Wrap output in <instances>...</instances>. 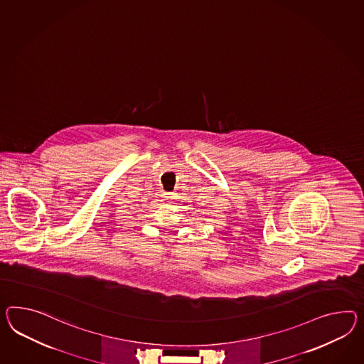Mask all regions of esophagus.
<instances>
[{"instance_id": "1", "label": "esophagus", "mask_w": 364, "mask_h": 364, "mask_svg": "<svg viewBox=\"0 0 364 364\" xmlns=\"http://www.w3.org/2000/svg\"><path fill=\"white\" fill-rule=\"evenodd\" d=\"M165 198H166V200H174V199H176V194H173V193H166V194H165Z\"/></svg>"}]
</instances>
